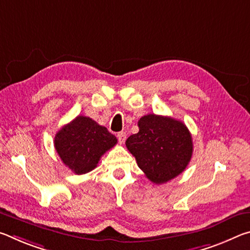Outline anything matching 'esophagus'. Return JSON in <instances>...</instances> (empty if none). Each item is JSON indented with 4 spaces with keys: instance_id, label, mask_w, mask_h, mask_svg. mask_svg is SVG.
I'll return each instance as SVG.
<instances>
[{
    "instance_id": "34e87169",
    "label": "esophagus",
    "mask_w": 250,
    "mask_h": 250,
    "mask_svg": "<svg viewBox=\"0 0 250 250\" xmlns=\"http://www.w3.org/2000/svg\"><path fill=\"white\" fill-rule=\"evenodd\" d=\"M117 137H118V141H119L120 145H124L125 141V139H126L125 132H119V133H118Z\"/></svg>"
}]
</instances>
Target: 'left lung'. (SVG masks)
Wrapping results in <instances>:
<instances>
[{"mask_svg": "<svg viewBox=\"0 0 250 250\" xmlns=\"http://www.w3.org/2000/svg\"><path fill=\"white\" fill-rule=\"evenodd\" d=\"M139 132L125 146L138 167L155 184L166 183L183 172L193 153L192 135L183 122L154 113L138 121Z\"/></svg>", "mask_w": 250, "mask_h": 250, "instance_id": "8db88e82", "label": "left lung"}]
</instances>
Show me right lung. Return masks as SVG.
Listing matches in <instances>:
<instances>
[{
  "label": "right lung",
  "instance_id": "1",
  "mask_svg": "<svg viewBox=\"0 0 250 250\" xmlns=\"http://www.w3.org/2000/svg\"><path fill=\"white\" fill-rule=\"evenodd\" d=\"M117 142L105 126L89 117L78 116L58 131L54 146L62 163L79 175L94 170L101 156Z\"/></svg>",
  "mask_w": 250,
  "mask_h": 250
}]
</instances>
